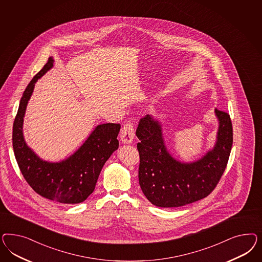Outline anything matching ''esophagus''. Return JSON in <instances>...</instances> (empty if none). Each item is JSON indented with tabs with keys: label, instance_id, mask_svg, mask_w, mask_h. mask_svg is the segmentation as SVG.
Masks as SVG:
<instances>
[{
	"label": "esophagus",
	"instance_id": "1",
	"mask_svg": "<svg viewBox=\"0 0 262 262\" xmlns=\"http://www.w3.org/2000/svg\"><path fill=\"white\" fill-rule=\"evenodd\" d=\"M120 138H121V141L125 144L133 142L135 138V126L130 120L127 121V123L124 125L123 128L121 129Z\"/></svg>",
	"mask_w": 262,
	"mask_h": 262
}]
</instances>
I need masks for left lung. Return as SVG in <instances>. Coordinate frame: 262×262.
I'll list each match as a JSON object with an SVG mask.
<instances>
[{"mask_svg": "<svg viewBox=\"0 0 262 262\" xmlns=\"http://www.w3.org/2000/svg\"><path fill=\"white\" fill-rule=\"evenodd\" d=\"M219 120L214 148L197 161L183 163L167 151L161 125L151 115L139 121V184L146 198L159 207H178L206 198L219 183L232 146L230 114L215 108Z\"/></svg>", "mask_w": 262, "mask_h": 262, "instance_id": "obj_1", "label": "left lung"}]
</instances>
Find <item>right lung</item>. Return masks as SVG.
<instances>
[{
	"label": "right lung",
	"mask_w": 262,
	"mask_h": 262,
	"mask_svg": "<svg viewBox=\"0 0 262 262\" xmlns=\"http://www.w3.org/2000/svg\"><path fill=\"white\" fill-rule=\"evenodd\" d=\"M53 64L54 59L49 57L23 93L13 123V151L26 182L40 196L61 204H79L94 191L105 161L118 149L121 125L107 123L97 126L79 150L60 162L39 159L25 142L23 121L34 83Z\"/></svg>",
	"instance_id": "right-lung-1"
}]
</instances>
